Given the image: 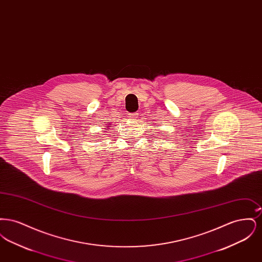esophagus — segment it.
<instances>
[{
  "instance_id": "esophagus-1",
  "label": "esophagus",
  "mask_w": 262,
  "mask_h": 262,
  "mask_svg": "<svg viewBox=\"0 0 262 262\" xmlns=\"http://www.w3.org/2000/svg\"><path fill=\"white\" fill-rule=\"evenodd\" d=\"M137 113H129L128 115H127V117L129 118V119H136L137 117Z\"/></svg>"
}]
</instances>
